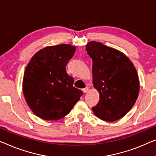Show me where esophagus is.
I'll return each instance as SVG.
<instances>
[{"label": "esophagus", "mask_w": 156, "mask_h": 156, "mask_svg": "<svg viewBox=\"0 0 156 156\" xmlns=\"http://www.w3.org/2000/svg\"><path fill=\"white\" fill-rule=\"evenodd\" d=\"M83 92H84V93H87V91H88V87H85V88H83Z\"/></svg>", "instance_id": "esophagus-1"}]
</instances>
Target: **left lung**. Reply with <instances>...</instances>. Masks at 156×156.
<instances>
[{
  "mask_svg": "<svg viewBox=\"0 0 156 156\" xmlns=\"http://www.w3.org/2000/svg\"><path fill=\"white\" fill-rule=\"evenodd\" d=\"M86 51L93 60V85L100 101L93 112L100 119L115 122L130 111L137 100L139 81L129 58L118 50L92 41Z\"/></svg>",
  "mask_w": 156,
  "mask_h": 156,
  "instance_id": "8db88e82",
  "label": "left lung"
}]
</instances>
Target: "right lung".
<instances>
[{
    "instance_id": "add662e5",
    "label": "right lung",
    "mask_w": 156,
    "mask_h": 156,
    "mask_svg": "<svg viewBox=\"0 0 156 156\" xmlns=\"http://www.w3.org/2000/svg\"><path fill=\"white\" fill-rule=\"evenodd\" d=\"M76 47L59 44L44 48L34 55L24 74L25 100L37 117L58 120L71 111L83 93L73 86V77L66 66Z\"/></svg>"
}]
</instances>
